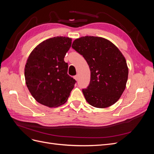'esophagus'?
Listing matches in <instances>:
<instances>
[{"mask_svg":"<svg viewBox=\"0 0 154 154\" xmlns=\"http://www.w3.org/2000/svg\"><path fill=\"white\" fill-rule=\"evenodd\" d=\"M74 78L76 80H78V75H76V76H74Z\"/></svg>","mask_w":154,"mask_h":154,"instance_id":"34e87169","label":"esophagus"}]
</instances>
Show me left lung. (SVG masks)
Listing matches in <instances>:
<instances>
[{"instance_id":"1","label":"left lung","mask_w":154,"mask_h":154,"mask_svg":"<svg viewBox=\"0 0 154 154\" xmlns=\"http://www.w3.org/2000/svg\"><path fill=\"white\" fill-rule=\"evenodd\" d=\"M72 48L85 59L91 70V81L82 89L86 101L96 108L114 104L124 92L128 69L122 52L110 41L92 36L73 42Z\"/></svg>"}]
</instances>
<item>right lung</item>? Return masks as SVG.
I'll return each instance as SVG.
<instances>
[{"instance_id": "1", "label": "right lung", "mask_w": 154, "mask_h": 154, "mask_svg": "<svg viewBox=\"0 0 154 154\" xmlns=\"http://www.w3.org/2000/svg\"><path fill=\"white\" fill-rule=\"evenodd\" d=\"M69 37L45 40L32 50L24 69L26 85L36 101L57 107L67 101L76 80L68 75L64 57L72 44Z\"/></svg>"}]
</instances>
